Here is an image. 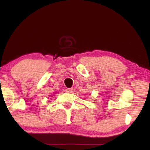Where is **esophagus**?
I'll list each match as a JSON object with an SVG mask.
<instances>
[{
	"label": "esophagus",
	"mask_w": 150,
	"mask_h": 150,
	"mask_svg": "<svg viewBox=\"0 0 150 150\" xmlns=\"http://www.w3.org/2000/svg\"><path fill=\"white\" fill-rule=\"evenodd\" d=\"M72 91H73V89L72 88H67L66 89V92H67V93H72Z\"/></svg>",
	"instance_id": "obj_1"
}]
</instances>
